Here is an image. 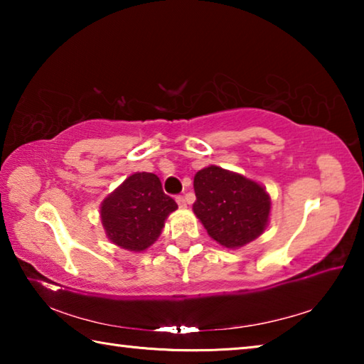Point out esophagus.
I'll return each mask as SVG.
<instances>
[{"instance_id": "esophagus-1", "label": "esophagus", "mask_w": 364, "mask_h": 364, "mask_svg": "<svg viewBox=\"0 0 364 364\" xmlns=\"http://www.w3.org/2000/svg\"><path fill=\"white\" fill-rule=\"evenodd\" d=\"M176 204L180 205L181 208H184V207H186V199H184L183 196H178V197H176Z\"/></svg>"}]
</instances>
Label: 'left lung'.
I'll use <instances>...</instances> for the list:
<instances>
[{
  "mask_svg": "<svg viewBox=\"0 0 364 364\" xmlns=\"http://www.w3.org/2000/svg\"><path fill=\"white\" fill-rule=\"evenodd\" d=\"M196 217L225 247H242L260 236L271 202L260 184L210 165L194 176Z\"/></svg>",
  "mask_w": 364,
  "mask_h": 364,
  "instance_id": "obj_1",
  "label": "left lung"
}]
</instances>
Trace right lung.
<instances>
[{"instance_id":"add662e5","label":"right lung","mask_w":364,"mask_h":364,"mask_svg":"<svg viewBox=\"0 0 364 364\" xmlns=\"http://www.w3.org/2000/svg\"><path fill=\"white\" fill-rule=\"evenodd\" d=\"M176 202L164 193L154 173L128 176L101 205V220L114 244L141 252L162 232L165 218L176 210Z\"/></svg>"}]
</instances>
